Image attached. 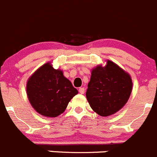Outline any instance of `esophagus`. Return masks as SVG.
Segmentation results:
<instances>
[{
    "label": "esophagus",
    "mask_w": 157,
    "mask_h": 157,
    "mask_svg": "<svg viewBox=\"0 0 157 157\" xmlns=\"http://www.w3.org/2000/svg\"><path fill=\"white\" fill-rule=\"evenodd\" d=\"M84 91H85L84 87H80V88H79V92H80V94H83L84 93Z\"/></svg>",
    "instance_id": "obj_1"
}]
</instances>
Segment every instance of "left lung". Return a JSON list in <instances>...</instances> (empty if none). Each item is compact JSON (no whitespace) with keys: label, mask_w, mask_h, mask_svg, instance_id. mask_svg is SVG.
<instances>
[{"label":"left lung","mask_w":157,"mask_h":157,"mask_svg":"<svg viewBox=\"0 0 157 157\" xmlns=\"http://www.w3.org/2000/svg\"><path fill=\"white\" fill-rule=\"evenodd\" d=\"M86 92L90 108L103 117L118 112L127 103L132 81L128 73L111 60L105 67L97 66L91 71Z\"/></svg>","instance_id":"obj_1"}]
</instances>
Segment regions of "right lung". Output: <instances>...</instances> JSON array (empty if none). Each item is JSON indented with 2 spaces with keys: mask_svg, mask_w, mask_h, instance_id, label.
Returning a JSON list of instances; mask_svg holds the SVG:
<instances>
[{
  "mask_svg": "<svg viewBox=\"0 0 157 157\" xmlns=\"http://www.w3.org/2000/svg\"><path fill=\"white\" fill-rule=\"evenodd\" d=\"M26 91L33 108L48 118H56L62 114L78 93L62 70L54 69L51 63L42 65L29 77Z\"/></svg>",
  "mask_w": 157,
  "mask_h": 157,
  "instance_id": "obj_1",
  "label": "right lung"
}]
</instances>
